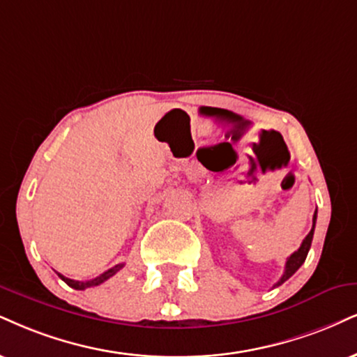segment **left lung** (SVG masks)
<instances>
[{"instance_id": "8db88e82", "label": "left lung", "mask_w": 357, "mask_h": 357, "mask_svg": "<svg viewBox=\"0 0 357 357\" xmlns=\"http://www.w3.org/2000/svg\"><path fill=\"white\" fill-rule=\"evenodd\" d=\"M316 215H318V212H314V215H313V228H311V231L307 233L306 238L303 240V243H301L300 248H298L296 252H294V253L291 255V257L286 259L283 276H281V278L278 280V283H275V286H273V288H276V286L283 284L286 280L291 278L294 273L300 270V266L303 265V263H305V259H306V257H307V252H310V248H311V241H313L314 225H316Z\"/></svg>"}]
</instances>
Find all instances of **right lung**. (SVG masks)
I'll use <instances>...</instances> for the list:
<instances>
[{
    "label": "right lung",
    "mask_w": 357,
    "mask_h": 357,
    "mask_svg": "<svg viewBox=\"0 0 357 357\" xmlns=\"http://www.w3.org/2000/svg\"><path fill=\"white\" fill-rule=\"evenodd\" d=\"M122 268H124V263H119V265L109 268V270L104 271L102 275L96 276V278H92L89 281H76V280H71V278H66V276L61 275V273H57V275H59V278L63 280L66 284L71 286V288H74V289H86V288H91V286H98L100 283H104V281H107L109 278H111V276L116 275L119 270H122Z\"/></svg>",
    "instance_id": "obj_1"
}]
</instances>
